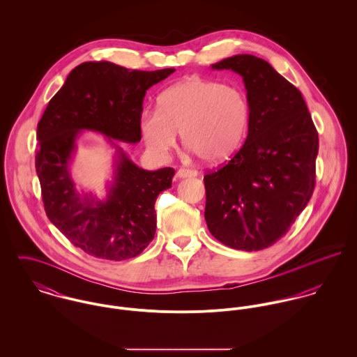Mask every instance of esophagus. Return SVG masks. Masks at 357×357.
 I'll return each mask as SVG.
<instances>
[{"label": "esophagus", "mask_w": 357, "mask_h": 357, "mask_svg": "<svg viewBox=\"0 0 357 357\" xmlns=\"http://www.w3.org/2000/svg\"><path fill=\"white\" fill-rule=\"evenodd\" d=\"M198 176V172L194 170V169H178L177 170V178H187V177H197Z\"/></svg>", "instance_id": "1"}]
</instances>
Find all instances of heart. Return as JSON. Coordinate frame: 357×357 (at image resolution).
I'll return each mask as SVG.
<instances>
[{"instance_id":"heart-1","label":"heart","mask_w":357,"mask_h":357,"mask_svg":"<svg viewBox=\"0 0 357 357\" xmlns=\"http://www.w3.org/2000/svg\"><path fill=\"white\" fill-rule=\"evenodd\" d=\"M250 122L245 93L231 85L187 77L166 88L156 111H146L140 130L153 153H169L180 132L183 144L206 162L228 159L243 143Z\"/></svg>"}]
</instances>
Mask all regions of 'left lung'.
Masks as SVG:
<instances>
[{"mask_svg":"<svg viewBox=\"0 0 357 357\" xmlns=\"http://www.w3.org/2000/svg\"><path fill=\"white\" fill-rule=\"evenodd\" d=\"M211 68L243 78L250 122L242 149L204 177V220L221 243L262 250L289 231L312 197L317 132L301 92L264 59L236 54Z\"/></svg>","mask_w":357,"mask_h":357,"instance_id":"8db88e82","label":"left lung"}]
</instances>
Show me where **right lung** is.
<instances>
[{
    "label": "right lung",
    "mask_w": 357,
    "mask_h": 357,
    "mask_svg": "<svg viewBox=\"0 0 357 357\" xmlns=\"http://www.w3.org/2000/svg\"><path fill=\"white\" fill-rule=\"evenodd\" d=\"M172 73L174 68L140 71L111 61L82 63L68 74L38 122L36 169L47 215L86 255L112 261L133 258L155 236V201L172 187L174 169L144 170L115 140H142L146 92ZM82 131L100 132L116 149L113 180L104 200L79 193L69 173Z\"/></svg>",
    "instance_id": "right-lung-1"
}]
</instances>
